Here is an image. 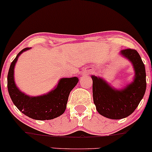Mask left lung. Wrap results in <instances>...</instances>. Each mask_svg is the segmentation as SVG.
<instances>
[{"mask_svg": "<svg viewBox=\"0 0 152 152\" xmlns=\"http://www.w3.org/2000/svg\"><path fill=\"white\" fill-rule=\"evenodd\" d=\"M119 55L129 61L134 69L132 81L122 88L112 86L104 78L91 75L93 99L100 115L110 119H121L134 112L143 99L146 88V69L135 50H121Z\"/></svg>", "mask_w": 152, "mask_h": 152, "instance_id": "left-lung-1", "label": "left lung"}]
</instances>
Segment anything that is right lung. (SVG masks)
Wrapping results in <instances>:
<instances>
[{
    "mask_svg": "<svg viewBox=\"0 0 152 152\" xmlns=\"http://www.w3.org/2000/svg\"><path fill=\"white\" fill-rule=\"evenodd\" d=\"M31 48H25L18 53L9 67L7 87L15 105L23 114L35 120H50L64 113L70 91L77 84V77L61 78L53 90L39 96H29L21 91L15 81V67L20 55Z\"/></svg>",
    "mask_w": 152,
    "mask_h": 152,
    "instance_id": "add662e5",
    "label": "right lung"
}]
</instances>
